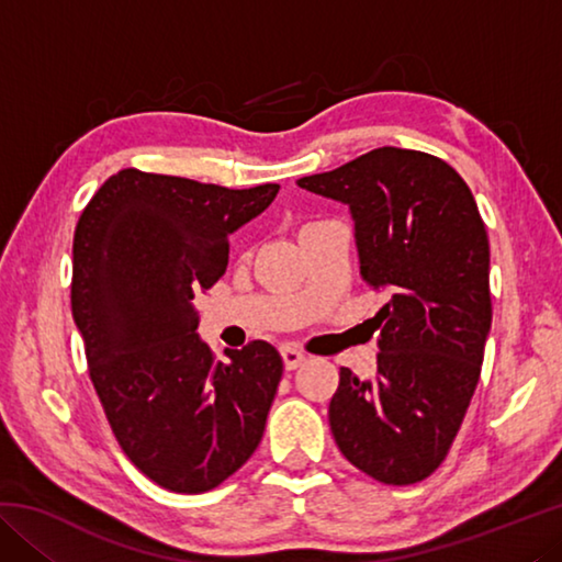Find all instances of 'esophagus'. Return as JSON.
Returning <instances> with one entry per match:
<instances>
[{
  "label": "esophagus",
  "mask_w": 562,
  "mask_h": 562,
  "mask_svg": "<svg viewBox=\"0 0 562 562\" xmlns=\"http://www.w3.org/2000/svg\"><path fill=\"white\" fill-rule=\"evenodd\" d=\"M280 355H282L284 369H288V372H294V369L302 367L304 355H302L300 349H294V347H282V349H280Z\"/></svg>",
  "instance_id": "esophagus-1"
}]
</instances>
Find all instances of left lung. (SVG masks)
<instances>
[{
  "mask_svg": "<svg viewBox=\"0 0 562 562\" xmlns=\"http://www.w3.org/2000/svg\"><path fill=\"white\" fill-rule=\"evenodd\" d=\"M297 186L349 207L361 280L386 294L369 319L376 374L339 369L331 434L372 479L424 481L461 429L491 331V250L479 205L441 158L394 146Z\"/></svg>",
  "mask_w": 562,
  "mask_h": 562,
  "instance_id": "obj_1",
  "label": "left lung"
}]
</instances>
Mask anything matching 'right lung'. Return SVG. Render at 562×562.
I'll list each match as a JSON object with an SVG mask.
<instances>
[{
	"mask_svg": "<svg viewBox=\"0 0 562 562\" xmlns=\"http://www.w3.org/2000/svg\"><path fill=\"white\" fill-rule=\"evenodd\" d=\"M119 170L74 233L71 312L123 453L173 493H205L250 459L282 379L262 339L215 361L193 297L227 268V237L278 195Z\"/></svg>",
	"mask_w": 562,
	"mask_h": 562,
	"instance_id": "right-lung-1",
	"label": "right lung"
}]
</instances>
